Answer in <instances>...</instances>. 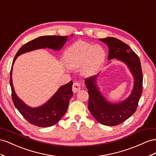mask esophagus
<instances>
[{"label": "esophagus", "mask_w": 156, "mask_h": 156, "mask_svg": "<svg viewBox=\"0 0 156 156\" xmlns=\"http://www.w3.org/2000/svg\"><path fill=\"white\" fill-rule=\"evenodd\" d=\"M81 86L80 84L78 82H74L73 85V91L74 93H77L80 91Z\"/></svg>", "instance_id": "34e87169"}]
</instances>
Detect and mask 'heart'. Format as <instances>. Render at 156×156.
<instances>
[{
	"label": "heart",
	"mask_w": 156,
	"mask_h": 156,
	"mask_svg": "<svg viewBox=\"0 0 156 156\" xmlns=\"http://www.w3.org/2000/svg\"><path fill=\"white\" fill-rule=\"evenodd\" d=\"M106 53L99 45H93L83 41L74 43L65 51L63 59L70 69L80 68L84 77L94 76L105 59Z\"/></svg>",
	"instance_id": "1"
}]
</instances>
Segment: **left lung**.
Returning <instances> with one entry per match:
<instances>
[{
	"mask_svg": "<svg viewBox=\"0 0 156 156\" xmlns=\"http://www.w3.org/2000/svg\"><path fill=\"white\" fill-rule=\"evenodd\" d=\"M99 41L109 49L108 60L117 59L125 63L134 79L129 96L117 103L108 101L101 93L97 82L99 74L85 80L89 93L88 109L91 115L103 125L115 126L125 122L136 110L142 93L141 65L138 55L122 41L114 37L99 38Z\"/></svg>",
	"mask_w": 156,
	"mask_h": 156,
	"instance_id": "1",
	"label": "left lung"
}]
</instances>
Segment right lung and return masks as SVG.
I'll use <instances>...</instances> for the list:
<instances>
[{
  "label": "right lung",
  "mask_w": 156,
  "mask_h": 156,
  "mask_svg": "<svg viewBox=\"0 0 156 156\" xmlns=\"http://www.w3.org/2000/svg\"><path fill=\"white\" fill-rule=\"evenodd\" d=\"M73 36V34H71L70 37ZM68 36L38 37L24 44L17 52L13 61L10 78L13 103L20 114L34 126L41 127H50L59 121L67 110L69 101L73 95L72 91L73 82L70 81L65 85L61 86L55 94L42 105L38 107H31L25 104L16 93L12 78L13 65L17 57L27 52L45 48L59 51L68 41Z\"/></svg>",
  "instance_id": "right-lung-1"
}]
</instances>
